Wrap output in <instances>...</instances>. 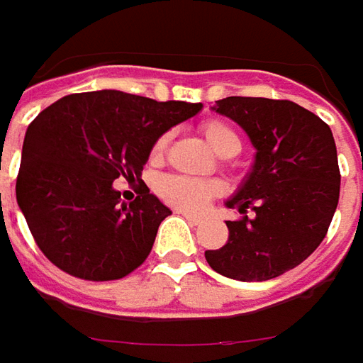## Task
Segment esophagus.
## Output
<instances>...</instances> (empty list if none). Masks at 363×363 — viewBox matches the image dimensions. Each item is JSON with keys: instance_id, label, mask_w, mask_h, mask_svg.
<instances>
[{"instance_id": "obj_1", "label": "esophagus", "mask_w": 363, "mask_h": 363, "mask_svg": "<svg viewBox=\"0 0 363 363\" xmlns=\"http://www.w3.org/2000/svg\"><path fill=\"white\" fill-rule=\"evenodd\" d=\"M177 213H179V215H182V217H184V219L189 220V223H193V225H199V223H201V217H199V215H193V213H186V211H177Z\"/></svg>"}]
</instances>
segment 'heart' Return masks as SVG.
<instances>
[{
  "label": "heart",
  "instance_id": "1",
  "mask_svg": "<svg viewBox=\"0 0 363 363\" xmlns=\"http://www.w3.org/2000/svg\"><path fill=\"white\" fill-rule=\"evenodd\" d=\"M203 136L206 144L213 148L215 155L223 158L235 157L241 150V140L237 132L233 130L229 124L220 120H211L203 126ZM167 144V136H162L155 146V152H160ZM157 193L160 194L162 201L169 205L182 208V211H201L203 206L213 199L215 189L203 181L194 179H184V177H162L157 182Z\"/></svg>",
  "mask_w": 363,
  "mask_h": 363
}]
</instances>
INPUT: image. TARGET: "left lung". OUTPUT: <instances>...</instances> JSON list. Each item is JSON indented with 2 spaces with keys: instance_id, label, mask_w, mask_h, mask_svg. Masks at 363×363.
Listing matches in <instances>:
<instances>
[{
  "instance_id": "8db88e82",
  "label": "left lung",
  "mask_w": 363,
  "mask_h": 363,
  "mask_svg": "<svg viewBox=\"0 0 363 363\" xmlns=\"http://www.w3.org/2000/svg\"><path fill=\"white\" fill-rule=\"evenodd\" d=\"M237 122L255 148L249 172L225 205L229 241L206 263L237 281H267L297 267L323 241L340 199L330 126L289 100L229 96L211 108ZM254 215L246 217V208Z\"/></svg>"
}]
</instances>
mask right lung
Masks as SVG:
<instances>
[{
    "label": "right lung",
    "mask_w": 363,
    "mask_h": 363,
    "mask_svg": "<svg viewBox=\"0 0 363 363\" xmlns=\"http://www.w3.org/2000/svg\"><path fill=\"white\" fill-rule=\"evenodd\" d=\"M201 110V102L98 90L40 112L26 130L16 199L42 253L90 281L138 267L172 211L146 184L124 203L112 182L140 181L158 138Z\"/></svg>",
    "instance_id": "add662e5"
}]
</instances>
